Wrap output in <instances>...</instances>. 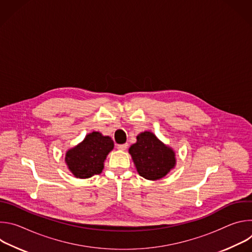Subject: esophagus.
I'll return each instance as SVG.
<instances>
[{
    "label": "esophagus",
    "mask_w": 252,
    "mask_h": 252,
    "mask_svg": "<svg viewBox=\"0 0 252 252\" xmlns=\"http://www.w3.org/2000/svg\"><path fill=\"white\" fill-rule=\"evenodd\" d=\"M117 148H118L119 151H126V148H127V145H126V143H125V145H118Z\"/></svg>",
    "instance_id": "obj_1"
}]
</instances>
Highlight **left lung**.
<instances>
[{
	"label": "left lung",
	"instance_id": "left-lung-1",
	"mask_svg": "<svg viewBox=\"0 0 252 252\" xmlns=\"http://www.w3.org/2000/svg\"><path fill=\"white\" fill-rule=\"evenodd\" d=\"M138 174L149 181H158L175 167L174 151L149 130L136 136L128 150Z\"/></svg>",
	"mask_w": 252,
	"mask_h": 252
}]
</instances>
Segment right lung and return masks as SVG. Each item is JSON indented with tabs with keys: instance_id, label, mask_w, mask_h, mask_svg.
<instances>
[{
	"instance_id": "obj_1",
	"label": "right lung",
	"mask_w": 252,
	"mask_h": 252,
	"mask_svg": "<svg viewBox=\"0 0 252 252\" xmlns=\"http://www.w3.org/2000/svg\"><path fill=\"white\" fill-rule=\"evenodd\" d=\"M114 146L109 135H102L98 131L90 132L79 145L66 151L64 162L77 178H90L102 171L103 162Z\"/></svg>"
}]
</instances>
